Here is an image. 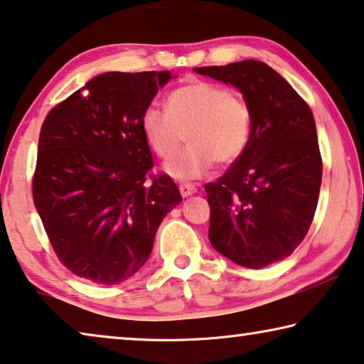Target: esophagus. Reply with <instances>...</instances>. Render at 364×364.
I'll return each mask as SVG.
<instances>
[{"mask_svg": "<svg viewBox=\"0 0 364 364\" xmlns=\"http://www.w3.org/2000/svg\"><path fill=\"white\" fill-rule=\"evenodd\" d=\"M178 190H181L182 196H190V195H193L196 192V187L193 186V183L182 182V183H178Z\"/></svg>", "mask_w": 364, "mask_h": 364, "instance_id": "1", "label": "esophagus"}]
</instances>
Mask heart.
Instances as JSON below:
<instances>
[{"label": "heart", "instance_id": "heart-1", "mask_svg": "<svg viewBox=\"0 0 364 364\" xmlns=\"http://www.w3.org/2000/svg\"><path fill=\"white\" fill-rule=\"evenodd\" d=\"M168 111L148 106L141 114V132L159 158L168 159L187 138L189 145L166 164L177 178L203 176L216 161L230 164L250 141L253 114L248 101L229 88L192 80L172 90Z\"/></svg>", "mask_w": 364, "mask_h": 364}]
</instances>
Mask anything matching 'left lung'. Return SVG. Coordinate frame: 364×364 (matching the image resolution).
I'll return each instance as SVG.
<instances>
[{
    "label": "left lung",
    "mask_w": 364,
    "mask_h": 364,
    "mask_svg": "<svg viewBox=\"0 0 364 364\" xmlns=\"http://www.w3.org/2000/svg\"><path fill=\"white\" fill-rule=\"evenodd\" d=\"M195 73L238 88L253 114L245 151L205 186L211 245L250 269L287 258L308 234L319 198L323 159L313 112L282 75L261 61L208 65Z\"/></svg>",
    "instance_id": "left-lung-1"
}]
</instances>
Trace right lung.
<instances>
[{
  "instance_id": "obj_1",
  "label": "right lung",
  "mask_w": 364,
  "mask_h": 364,
  "mask_svg": "<svg viewBox=\"0 0 364 364\" xmlns=\"http://www.w3.org/2000/svg\"><path fill=\"white\" fill-rule=\"evenodd\" d=\"M169 70L106 73L56 105L40 130L33 203L70 272L114 285L146 263L176 182L153 174L141 114Z\"/></svg>"
}]
</instances>
